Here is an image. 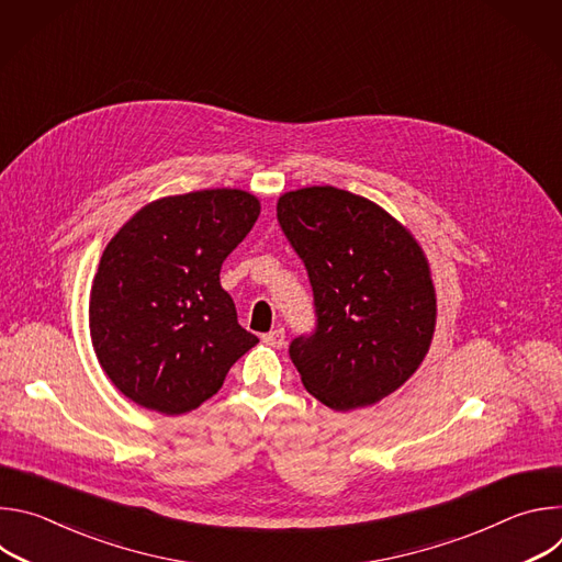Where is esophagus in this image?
Masks as SVG:
<instances>
[{"label":"esophagus","mask_w":562,"mask_h":562,"mask_svg":"<svg viewBox=\"0 0 562 562\" xmlns=\"http://www.w3.org/2000/svg\"><path fill=\"white\" fill-rule=\"evenodd\" d=\"M284 338H286L284 327H276V329H271L269 334L262 336V340H265L267 345H271V347H282V345H284Z\"/></svg>","instance_id":"obj_1"}]
</instances>
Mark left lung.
Returning a JSON list of instances; mask_svg holds the SVG:
<instances>
[{"mask_svg": "<svg viewBox=\"0 0 562 562\" xmlns=\"http://www.w3.org/2000/svg\"><path fill=\"white\" fill-rule=\"evenodd\" d=\"M278 222L304 262L315 329L289 356L319 403L351 412L405 384L436 325L429 265L378 204L336 187L284 193Z\"/></svg>", "mask_w": 562, "mask_h": 562, "instance_id": "8db88e82", "label": "left lung"}]
</instances>
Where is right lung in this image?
Instances as JSON below:
<instances>
[{
  "mask_svg": "<svg viewBox=\"0 0 562 562\" xmlns=\"http://www.w3.org/2000/svg\"><path fill=\"white\" fill-rule=\"evenodd\" d=\"M260 215L237 189L193 191L137 211L102 254L89 323L98 360L135 405L200 407L258 338L237 325L220 269Z\"/></svg>",
  "mask_w": 562,
  "mask_h": 562,
  "instance_id": "1",
  "label": "right lung"
}]
</instances>
